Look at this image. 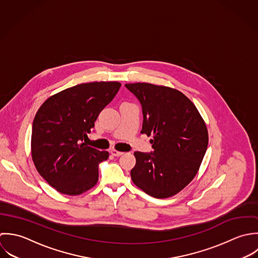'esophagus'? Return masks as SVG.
Masks as SVG:
<instances>
[{"label":"esophagus","mask_w":258,"mask_h":258,"mask_svg":"<svg viewBox=\"0 0 258 258\" xmlns=\"http://www.w3.org/2000/svg\"><path fill=\"white\" fill-rule=\"evenodd\" d=\"M110 154L113 155V156H120V155H123L122 152H118V151H116V150H111V151H110Z\"/></svg>","instance_id":"esophagus-1"}]
</instances>
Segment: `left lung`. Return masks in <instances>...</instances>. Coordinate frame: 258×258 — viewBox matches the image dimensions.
I'll use <instances>...</instances> for the list:
<instances>
[{
	"label": "left lung",
	"mask_w": 258,
	"mask_h": 258,
	"mask_svg": "<svg viewBox=\"0 0 258 258\" xmlns=\"http://www.w3.org/2000/svg\"><path fill=\"white\" fill-rule=\"evenodd\" d=\"M142 103V134L153 136L154 153L136 152L133 182L155 199L182 190L197 175L208 145L206 121L181 92L149 83L125 84Z\"/></svg>",
	"instance_id": "left-lung-1"
}]
</instances>
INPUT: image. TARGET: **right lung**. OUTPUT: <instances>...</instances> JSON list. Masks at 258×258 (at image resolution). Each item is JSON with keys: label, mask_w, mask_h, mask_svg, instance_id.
<instances>
[{"label": "right lung", "mask_w": 258, "mask_h": 258, "mask_svg": "<svg viewBox=\"0 0 258 258\" xmlns=\"http://www.w3.org/2000/svg\"><path fill=\"white\" fill-rule=\"evenodd\" d=\"M120 86L118 82L77 85L52 95L38 109L32 130V159L56 191L79 196L97 184L99 163L108 158V153L82 142Z\"/></svg>", "instance_id": "1"}]
</instances>
